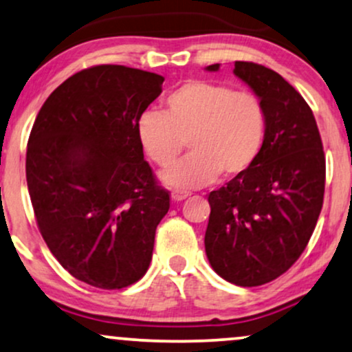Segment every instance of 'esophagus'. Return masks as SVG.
<instances>
[{"label":"esophagus","instance_id":"esophagus-1","mask_svg":"<svg viewBox=\"0 0 352 352\" xmlns=\"http://www.w3.org/2000/svg\"><path fill=\"white\" fill-rule=\"evenodd\" d=\"M190 197V192H185V190H173L172 192V200L173 201H182L185 198Z\"/></svg>","mask_w":352,"mask_h":352}]
</instances>
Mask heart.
I'll list each match as a JSON object with an SVG mask.
<instances>
[{
    "instance_id": "b5f03b06",
    "label": "heart",
    "mask_w": 352,
    "mask_h": 352,
    "mask_svg": "<svg viewBox=\"0 0 352 352\" xmlns=\"http://www.w3.org/2000/svg\"><path fill=\"white\" fill-rule=\"evenodd\" d=\"M142 151L159 167L190 154L160 173L173 188H197L244 175L264 149L267 111L257 95L223 83L188 80L164 98V111H144L135 124Z\"/></svg>"
}]
</instances>
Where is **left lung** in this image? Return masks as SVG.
Listing matches in <instances>:
<instances>
[{
    "instance_id": "obj_1",
    "label": "left lung",
    "mask_w": 352,
    "mask_h": 352,
    "mask_svg": "<svg viewBox=\"0 0 352 352\" xmlns=\"http://www.w3.org/2000/svg\"><path fill=\"white\" fill-rule=\"evenodd\" d=\"M234 75L264 103L267 138L244 175L208 195L205 251L224 280L257 287L287 272L307 248L323 206L326 160L311 108L285 78L254 62H236Z\"/></svg>"
}]
</instances>
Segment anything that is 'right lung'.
Segmentation results:
<instances>
[{
  "instance_id": "right-lung-1",
  "label": "right lung",
  "mask_w": 352,
  "mask_h": 352,
  "mask_svg": "<svg viewBox=\"0 0 352 352\" xmlns=\"http://www.w3.org/2000/svg\"><path fill=\"white\" fill-rule=\"evenodd\" d=\"M164 77L96 65L67 78L42 104L26 152L37 226L65 270L88 285L120 290L149 269L170 197L135 134Z\"/></svg>"
}]
</instances>
